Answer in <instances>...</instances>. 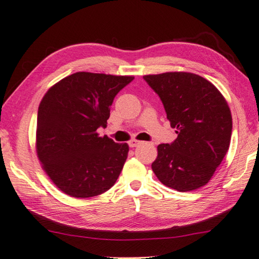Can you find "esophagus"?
Instances as JSON below:
<instances>
[{"mask_svg": "<svg viewBox=\"0 0 259 259\" xmlns=\"http://www.w3.org/2000/svg\"><path fill=\"white\" fill-rule=\"evenodd\" d=\"M138 145H140L139 140L133 139V140H130V142H129V146H130V147H137Z\"/></svg>", "mask_w": 259, "mask_h": 259, "instance_id": "34e87169", "label": "esophagus"}]
</instances>
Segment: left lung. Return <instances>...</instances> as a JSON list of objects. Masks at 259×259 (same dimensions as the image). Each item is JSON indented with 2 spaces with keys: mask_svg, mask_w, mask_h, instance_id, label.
<instances>
[{
  "mask_svg": "<svg viewBox=\"0 0 259 259\" xmlns=\"http://www.w3.org/2000/svg\"><path fill=\"white\" fill-rule=\"evenodd\" d=\"M163 104L166 119L178 135L160 144L152 170L178 192L194 191L211 179L229 151L232 114L224 96L194 73L166 72L144 76Z\"/></svg>",
  "mask_w": 259,
  "mask_h": 259,
  "instance_id": "1",
  "label": "left lung"
}]
</instances>
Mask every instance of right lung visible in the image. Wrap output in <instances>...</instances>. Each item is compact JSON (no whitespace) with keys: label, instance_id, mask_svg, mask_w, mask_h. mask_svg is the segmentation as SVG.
<instances>
[{"label":"right lung","instance_id":"1","mask_svg":"<svg viewBox=\"0 0 259 259\" xmlns=\"http://www.w3.org/2000/svg\"><path fill=\"white\" fill-rule=\"evenodd\" d=\"M134 76L77 72L43 96L37 111L36 154L42 169L65 194L77 199L109 190L123 168L128 144L100 137L114 97Z\"/></svg>","mask_w":259,"mask_h":259}]
</instances>
